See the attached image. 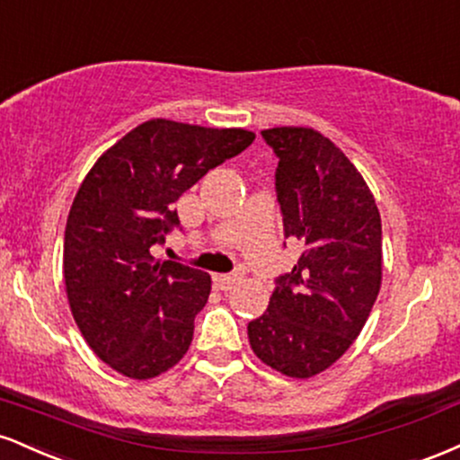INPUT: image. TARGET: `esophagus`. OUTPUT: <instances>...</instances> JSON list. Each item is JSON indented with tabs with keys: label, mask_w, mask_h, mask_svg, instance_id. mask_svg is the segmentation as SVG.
<instances>
[{
	"label": "esophagus",
	"mask_w": 460,
	"mask_h": 460,
	"mask_svg": "<svg viewBox=\"0 0 460 460\" xmlns=\"http://www.w3.org/2000/svg\"><path fill=\"white\" fill-rule=\"evenodd\" d=\"M242 281V272H231V274H216L214 277V285L218 289H223V292H226V289L235 288L237 283Z\"/></svg>",
	"instance_id": "34e87169"
}]
</instances>
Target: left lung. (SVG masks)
Returning <instances> with one entry per match:
<instances>
[{
    "mask_svg": "<svg viewBox=\"0 0 460 460\" xmlns=\"http://www.w3.org/2000/svg\"><path fill=\"white\" fill-rule=\"evenodd\" d=\"M277 153V199L285 237L305 244L292 272L277 279L270 305L248 322V341L289 378L331 367L366 324L383 281L376 200L344 151L311 128L261 131Z\"/></svg>",
    "mask_w": 460,
    "mask_h": 460,
    "instance_id": "left-lung-1",
    "label": "left lung"
}]
</instances>
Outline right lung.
I'll list each match as a JSON object with an SVG mask.
<instances>
[{
    "label": "right lung",
    "mask_w": 460,
    "mask_h": 460,
    "mask_svg": "<svg viewBox=\"0 0 460 460\" xmlns=\"http://www.w3.org/2000/svg\"><path fill=\"white\" fill-rule=\"evenodd\" d=\"M248 129L151 119L94 162L65 231V285L86 344L134 381L160 376L192 344L208 272L151 255L179 225L172 203L209 168L246 149Z\"/></svg>",
    "instance_id": "obj_1"
}]
</instances>
